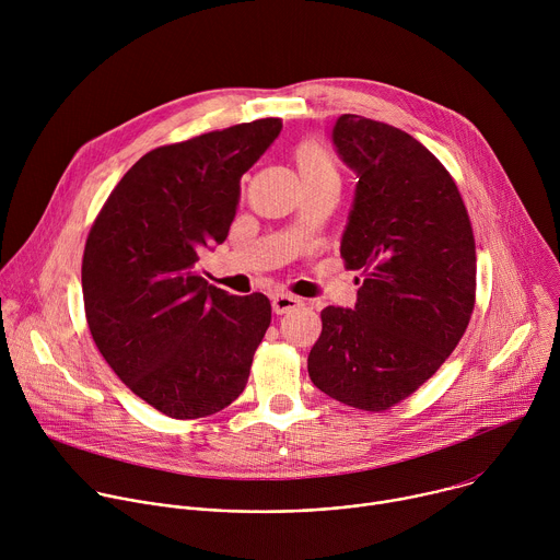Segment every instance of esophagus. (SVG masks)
<instances>
[{"mask_svg": "<svg viewBox=\"0 0 560 560\" xmlns=\"http://www.w3.org/2000/svg\"><path fill=\"white\" fill-rule=\"evenodd\" d=\"M301 305V299L294 296V294H288V292H279L272 296V310L275 314H285V312H292L294 307Z\"/></svg>", "mask_w": 560, "mask_h": 560, "instance_id": "34e87169", "label": "esophagus"}]
</instances>
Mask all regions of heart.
I'll list each match as a JSON object with an SVG mask.
<instances>
[{"mask_svg":"<svg viewBox=\"0 0 560 560\" xmlns=\"http://www.w3.org/2000/svg\"><path fill=\"white\" fill-rule=\"evenodd\" d=\"M294 166L299 171L303 190L307 188H337L341 184V171L335 154L318 141V139H303L294 152Z\"/></svg>","mask_w":560,"mask_h":560,"instance_id":"1","label":"heart"}]
</instances>
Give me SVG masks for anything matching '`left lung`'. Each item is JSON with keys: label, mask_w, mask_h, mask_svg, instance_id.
Returning a JSON list of instances; mask_svg holds the SVG:
<instances>
[{"label": "left lung", "mask_w": 560, "mask_h": 560, "mask_svg": "<svg viewBox=\"0 0 560 560\" xmlns=\"http://www.w3.org/2000/svg\"><path fill=\"white\" fill-rule=\"evenodd\" d=\"M332 141L359 177L341 257L363 281L354 310L322 312L307 372L337 401L383 412L417 392L465 335L474 232L454 179L412 135L341 115Z\"/></svg>", "instance_id": "obj_1"}]
</instances>
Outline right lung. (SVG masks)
<instances>
[{
	"label": "right lung",
	"instance_id": "obj_1",
	"mask_svg": "<svg viewBox=\"0 0 560 560\" xmlns=\"http://www.w3.org/2000/svg\"><path fill=\"white\" fill-rule=\"evenodd\" d=\"M268 117L145 152L100 210L82 290L113 372L171 419H203L244 392L272 307L210 285L197 261L225 242L238 182L281 132Z\"/></svg>",
	"mask_w": 560,
	"mask_h": 560
}]
</instances>
